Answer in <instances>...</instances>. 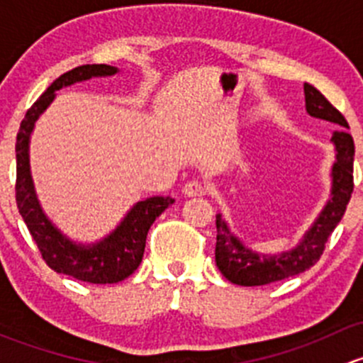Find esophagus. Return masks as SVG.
I'll use <instances>...</instances> for the list:
<instances>
[{"mask_svg": "<svg viewBox=\"0 0 363 363\" xmlns=\"http://www.w3.org/2000/svg\"><path fill=\"white\" fill-rule=\"evenodd\" d=\"M205 191H207L205 182L199 181V179H193V181L186 182L184 184V195L188 196H202Z\"/></svg>", "mask_w": 363, "mask_h": 363, "instance_id": "obj_1", "label": "esophagus"}]
</instances>
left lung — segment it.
Here are the masks:
<instances>
[{
    "instance_id": "left-lung-1",
    "label": "left lung",
    "mask_w": 363,
    "mask_h": 363,
    "mask_svg": "<svg viewBox=\"0 0 363 363\" xmlns=\"http://www.w3.org/2000/svg\"><path fill=\"white\" fill-rule=\"evenodd\" d=\"M306 111L316 119L328 121L347 130V123L320 91L311 84H303ZM334 131L332 144L335 149V161L330 170V196L323 205L313 225L306 230L302 239L291 250L265 255L251 250L230 230L223 214H216V265L223 276L240 286H262L276 283L286 277L306 272L323 255L325 242L346 212V205L353 193V138L346 131Z\"/></svg>"
}]
</instances>
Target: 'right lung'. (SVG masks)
I'll list each match as a JSON object with an SVG mask.
<instances>
[{"label":"right lung","mask_w":363,"mask_h":363,"mask_svg":"<svg viewBox=\"0 0 363 363\" xmlns=\"http://www.w3.org/2000/svg\"><path fill=\"white\" fill-rule=\"evenodd\" d=\"M116 73H119V68L111 65H84L63 73L26 112L16 144L17 207L33 240L42 252V258L57 274L93 284L119 283L138 269L144 256L149 228L161 212L175 200L172 196H149L145 200H138L108 235L101 237L96 242H77L61 232L42 208L29 164V142L36 121L52 104L56 91L96 77H112Z\"/></svg>","instance_id":"right-lung-1"}]
</instances>
